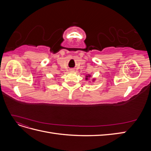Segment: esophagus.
Here are the masks:
<instances>
[{"label":"esophagus","instance_id":"esophagus-1","mask_svg":"<svg viewBox=\"0 0 151 151\" xmlns=\"http://www.w3.org/2000/svg\"><path fill=\"white\" fill-rule=\"evenodd\" d=\"M74 69H70V71H74Z\"/></svg>","mask_w":151,"mask_h":151}]
</instances>
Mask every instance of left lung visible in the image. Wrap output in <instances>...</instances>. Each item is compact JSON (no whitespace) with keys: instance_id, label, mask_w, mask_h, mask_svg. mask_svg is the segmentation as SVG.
I'll return each instance as SVG.
<instances>
[{"instance_id":"obj_1","label":"left lung","mask_w":151,"mask_h":151,"mask_svg":"<svg viewBox=\"0 0 151 151\" xmlns=\"http://www.w3.org/2000/svg\"><path fill=\"white\" fill-rule=\"evenodd\" d=\"M87 77H88V76H87V77H86V79H88V78H87Z\"/></svg>"}]
</instances>
